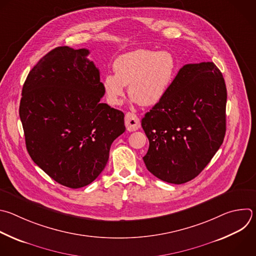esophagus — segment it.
Returning a JSON list of instances; mask_svg holds the SVG:
<instances>
[{"label": "esophagus", "mask_w": 256, "mask_h": 256, "mask_svg": "<svg viewBox=\"0 0 256 256\" xmlns=\"http://www.w3.org/2000/svg\"><path fill=\"white\" fill-rule=\"evenodd\" d=\"M124 122H126V130L128 132L138 130L140 128V122L138 118L134 114H132V112H128L126 114Z\"/></svg>", "instance_id": "1"}]
</instances>
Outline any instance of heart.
Masks as SVG:
<instances>
[{
  "mask_svg": "<svg viewBox=\"0 0 256 256\" xmlns=\"http://www.w3.org/2000/svg\"><path fill=\"white\" fill-rule=\"evenodd\" d=\"M114 73L106 74L102 85L108 104L122 102L126 85L130 102L142 106L160 104L171 90L178 73L175 56L168 51L136 49L118 56L112 65Z\"/></svg>",
  "mask_w": 256,
  "mask_h": 256,
  "instance_id": "obj_1",
  "label": "heart"
}]
</instances>
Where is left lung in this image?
I'll use <instances>...</instances> for the list:
<instances>
[{"mask_svg": "<svg viewBox=\"0 0 256 256\" xmlns=\"http://www.w3.org/2000/svg\"><path fill=\"white\" fill-rule=\"evenodd\" d=\"M226 100L223 75L213 62L184 65L166 98L142 120L148 171L171 184L197 177L223 142Z\"/></svg>", "mask_w": 256, "mask_h": 256, "instance_id": "8db88e82", "label": "left lung"}]
</instances>
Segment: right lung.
I'll return each instance as SVG.
<instances>
[{
    "label": "right lung",
    "instance_id": "1",
    "mask_svg": "<svg viewBox=\"0 0 256 256\" xmlns=\"http://www.w3.org/2000/svg\"><path fill=\"white\" fill-rule=\"evenodd\" d=\"M88 49L57 47L42 57L23 85L19 114L34 162L57 183L78 189L104 171L124 114L102 104L100 70Z\"/></svg>",
    "mask_w": 256,
    "mask_h": 256
}]
</instances>
